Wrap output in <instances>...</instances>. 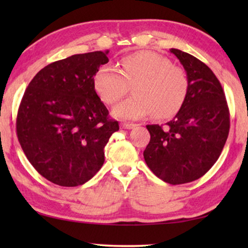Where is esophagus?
<instances>
[{"label": "esophagus", "mask_w": 248, "mask_h": 248, "mask_svg": "<svg viewBox=\"0 0 248 248\" xmlns=\"http://www.w3.org/2000/svg\"><path fill=\"white\" fill-rule=\"evenodd\" d=\"M122 128H126V130H130V128H133L134 126H137V124L134 123H128V122H123V123L121 124Z\"/></svg>", "instance_id": "obj_1"}]
</instances>
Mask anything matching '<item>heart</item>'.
Instances as JSON below:
<instances>
[{"label": "heart", "instance_id": "heart-1", "mask_svg": "<svg viewBox=\"0 0 248 248\" xmlns=\"http://www.w3.org/2000/svg\"><path fill=\"white\" fill-rule=\"evenodd\" d=\"M120 65V70L103 65L93 76L94 91L107 105L116 104L133 87L134 94L114 107V116L138 120L152 113L164 120L181 109L188 93V78L183 67L150 50L130 54Z\"/></svg>", "mask_w": 248, "mask_h": 248}]
</instances>
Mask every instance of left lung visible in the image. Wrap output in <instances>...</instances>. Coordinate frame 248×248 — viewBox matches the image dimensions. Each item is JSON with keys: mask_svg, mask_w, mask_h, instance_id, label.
<instances>
[{"mask_svg": "<svg viewBox=\"0 0 248 248\" xmlns=\"http://www.w3.org/2000/svg\"><path fill=\"white\" fill-rule=\"evenodd\" d=\"M188 78L186 99L164 127L147 125L150 142L143 151L151 171L171 185L202 177L218 160L228 138L226 96L211 69L191 54L171 48Z\"/></svg>", "mask_w": 248, "mask_h": 248, "instance_id": "obj_1", "label": "left lung"}]
</instances>
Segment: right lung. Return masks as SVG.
Masks as SVG:
<instances>
[{
  "instance_id": "1",
  "label": "right lung",
  "mask_w": 248,
  "mask_h": 248,
  "mask_svg": "<svg viewBox=\"0 0 248 248\" xmlns=\"http://www.w3.org/2000/svg\"><path fill=\"white\" fill-rule=\"evenodd\" d=\"M108 52L50 63L23 93L18 140L33 168L56 185L73 187L93 178L105 161V145L120 130L93 88L94 73L108 63Z\"/></svg>"
}]
</instances>
